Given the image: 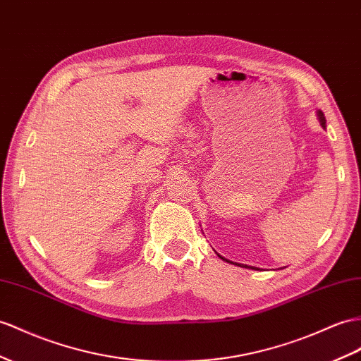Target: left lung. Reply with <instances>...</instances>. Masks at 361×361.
I'll return each mask as SVG.
<instances>
[{
	"instance_id": "8db88e82",
	"label": "left lung",
	"mask_w": 361,
	"mask_h": 361,
	"mask_svg": "<svg viewBox=\"0 0 361 361\" xmlns=\"http://www.w3.org/2000/svg\"><path fill=\"white\" fill-rule=\"evenodd\" d=\"M317 114H319V118H320V123H322V126H323V128H325V125H326V120H325V114H323V113H322V111H319V113H317ZM219 257H221V259H223V261H227V259H224V257H223V256H219ZM227 262H230V261H227ZM232 264H233V262H232ZM235 265H238V264H235ZM241 267H244V265H241ZM250 269H252V267H250Z\"/></svg>"
}]
</instances>
